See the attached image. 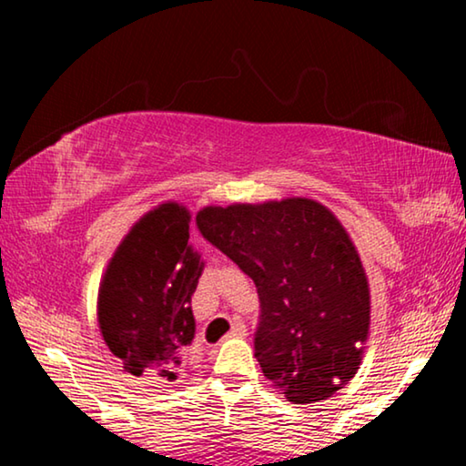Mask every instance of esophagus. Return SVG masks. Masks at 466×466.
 Returning a JSON list of instances; mask_svg holds the SVG:
<instances>
[{"instance_id": "esophagus-1", "label": "esophagus", "mask_w": 466, "mask_h": 466, "mask_svg": "<svg viewBox=\"0 0 466 466\" xmlns=\"http://www.w3.org/2000/svg\"><path fill=\"white\" fill-rule=\"evenodd\" d=\"M244 335H247V325H244L240 319L234 320L232 330H230V333H228V337H244Z\"/></svg>"}]
</instances>
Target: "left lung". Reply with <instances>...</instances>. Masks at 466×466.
<instances>
[{
	"instance_id": "left-lung-1",
	"label": "left lung",
	"mask_w": 466,
	"mask_h": 466,
	"mask_svg": "<svg viewBox=\"0 0 466 466\" xmlns=\"http://www.w3.org/2000/svg\"><path fill=\"white\" fill-rule=\"evenodd\" d=\"M197 228L255 281V358L291 403L329 399L356 376L370 289L345 228L312 199L205 208Z\"/></svg>"
}]
</instances>
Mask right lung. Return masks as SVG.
<instances>
[{
	"label": "right lung",
	"mask_w": 466,
	"mask_h": 466,
	"mask_svg": "<svg viewBox=\"0 0 466 466\" xmlns=\"http://www.w3.org/2000/svg\"><path fill=\"white\" fill-rule=\"evenodd\" d=\"M191 216L162 203L131 228L106 267L98 325L125 372L154 384L175 382L195 339L191 296L203 263L188 247Z\"/></svg>",
	"instance_id": "1"
}]
</instances>
